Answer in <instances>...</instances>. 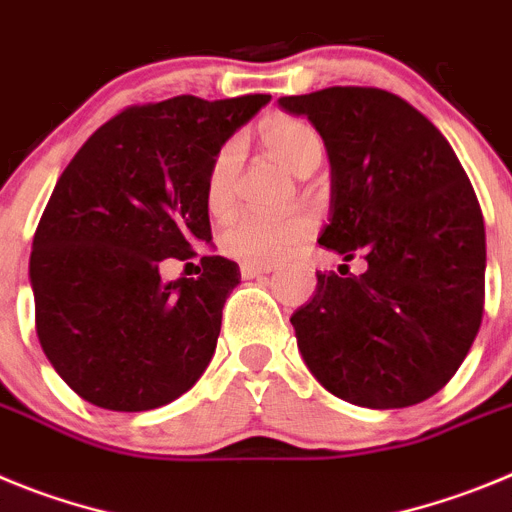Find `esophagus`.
I'll use <instances>...</instances> for the list:
<instances>
[{
  "label": "esophagus",
  "mask_w": 512,
  "mask_h": 512,
  "mask_svg": "<svg viewBox=\"0 0 512 512\" xmlns=\"http://www.w3.org/2000/svg\"><path fill=\"white\" fill-rule=\"evenodd\" d=\"M275 265H260V262H242L239 265V273H242V278H257V275H267L273 273Z\"/></svg>",
  "instance_id": "34e87169"
}]
</instances>
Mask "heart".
Wrapping results in <instances>:
<instances>
[{"mask_svg": "<svg viewBox=\"0 0 512 512\" xmlns=\"http://www.w3.org/2000/svg\"><path fill=\"white\" fill-rule=\"evenodd\" d=\"M257 137L267 153L296 176H311L324 160V140L306 119L273 114V117L262 119ZM237 168L239 147L237 142H227L216 153L209 176H206V204L211 211H224L229 206ZM311 232L313 222L306 214L265 216L255 214V211H242L227 222L222 237H219V247L224 255L234 257V260L273 265L290 255V250L301 245Z\"/></svg>", "mask_w": 512, "mask_h": 512, "instance_id": "obj_1", "label": "heart"}]
</instances>
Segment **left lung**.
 I'll list each match as a JSON object with an SVG mask.
<instances>
[{"instance_id": "left-lung-1", "label": "left lung", "mask_w": 512, "mask_h": 512, "mask_svg": "<svg viewBox=\"0 0 512 512\" xmlns=\"http://www.w3.org/2000/svg\"><path fill=\"white\" fill-rule=\"evenodd\" d=\"M308 117L331 165L319 245L365 273H319L290 316L311 375L362 408L439 393L467 357L485 306V222L446 137L382 89L331 86L283 96Z\"/></svg>"}]
</instances>
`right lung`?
<instances>
[{
    "label": "right lung",
    "instance_id": "add662e5",
    "mask_svg": "<svg viewBox=\"0 0 512 512\" xmlns=\"http://www.w3.org/2000/svg\"><path fill=\"white\" fill-rule=\"evenodd\" d=\"M267 101L173 96L124 109L58 178L32 239L30 285L40 347L84 400L153 411L209 367L239 265L204 255L199 278L168 283L160 265L211 242L209 168Z\"/></svg>",
    "mask_w": 512,
    "mask_h": 512
}]
</instances>
